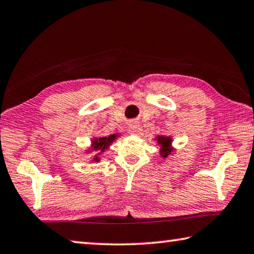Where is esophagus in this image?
<instances>
[{
	"instance_id": "esophagus-1",
	"label": "esophagus",
	"mask_w": 254,
	"mask_h": 254,
	"mask_svg": "<svg viewBox=\"0 0 254 254\" xmlns=\"http://www.w3.org/2000/svg\"><path fill=\"white\" fill-rule=\"evenodd\" d=\"M128 129H129L130 134H132V135H138L139 132H140V126H139L138 123L134 122V123H131V124L129 125V128H128Z\"/></svg>"
}]
</instances>
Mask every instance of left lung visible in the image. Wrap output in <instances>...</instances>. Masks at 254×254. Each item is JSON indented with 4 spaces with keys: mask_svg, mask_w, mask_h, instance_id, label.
<instances>
[{
    "mask_svg": "<svg viewBox=\"0 0 254 254\" xmlns=\"http://www.w3.org/2000/svg\"><path fill=\"white\" fill-rule=\"evenodd\" d=\"M157 143L161 145V155H162V157H167L168 155H170L171 152H172V148H171L172 138H171V137L158 136L157 137Z\"/></svg>",
    "mask_w": 254,
    "mask_h": 254,
    "instance_id": "obj_1",
    "label": "left lung"
}]
</instances>
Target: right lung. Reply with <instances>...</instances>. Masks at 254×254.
<instances>
[{
	"mask_svg": "<svg viewBox=\"0 0 254 254\" xmlns=\"http://www.w3.org/2000/svg\"><path fill=\"white\" fill-rule=\"evenodd\" d=\"M116 137H117V134L110 135L109 137H99V138L92 139V150H100V152H104V150L116 139ZM98 159L99 158L95 157L93 161L98 162Z\"/></svg>",
	"mask_w": 254,
	"mask_h": 254,
	"instance_id": "add662e5",
	"label": "right lung"
}]
</instances>
